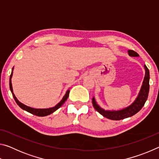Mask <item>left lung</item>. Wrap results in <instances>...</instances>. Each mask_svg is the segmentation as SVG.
Here are the masks:
<instances>
[{"instance_id":"left-lung-1","label":"left lung","mask_w":159,"mask_h":159,"mask_svg":"<svg viewBox=\"0 0 159 159\" xmlns=\"http://www.w3.org/2000/svg\"><path fill=\"white\" fill-rule=\"evenodd\" d=\"M128 52L130 57H138L139 56L138 54L133 50H129ZM144 66L145 69V76L144 78L143 83H142L141 89L139 90V93L138 97H137V98L135 99V100L130 106L125 107V108L123 109L118 110V111H114V110H112V111H111V110H104V109L101 108L97 104L95 99L93 97L92 99V102L93 105L95 110H97L104 117L114 120L124 119V118L130 117L132 116L137 114L142 108V107L144 105L145 102H146L147 99L149 91V71L145 64Z\"/></svg>"}]
</instances>
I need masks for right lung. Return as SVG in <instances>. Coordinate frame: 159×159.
<instances>
[{"mask_svg": "<svg viewBox=\"0 0 159 159\" xmlns=\"http://www.w3.org/2000/svg\"><path fill=\"white\" fill-rule=\"evenodd\" d=\"M13 69L12 68V73L11 75H10V89L11 90V93L12 94V96L13 98H14L16 102V103L17 104V105H19V107H20L24 110H25V111H28L29 113H31V114H34V115H36L38 116H48V115H50L51 114H52L54 111H55L56 110L58 109L62 105V104L65 102V101L67 99L69 95V92L70 90H68L66 92V94L64 95V96L63 97V98L59 102V103L57 104V105L53 107H51V108H48V109H34V108H32V107H28L25 105V104H24L22 103H21V102L18 100L16 98L14 93H13V90H12V83H11V79H12V73H13Z\"/></svg>", "mask_w": 159, "mask_h": 159, "instance_id": "right-lung-1", "label": "right lung"}]
</instances>
